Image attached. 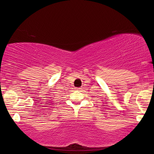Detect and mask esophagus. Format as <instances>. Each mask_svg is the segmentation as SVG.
Segmentation results:
<instances>
[{"mask_svg":"<svg viewBox=\"0 0 154 154\" xmlns=\"http://www.w3.org/2000/svg\"><path fill=\"white\" fill-rule=\"evenodd\" d=\"M82 89V88H80V87H78V88H76V90H77V91H80V90H81Z\"/></svg>","mask_w":154,"mask_h":154,"instance_id":"esophagus-1","label":"esophagus"}]
</instances>
